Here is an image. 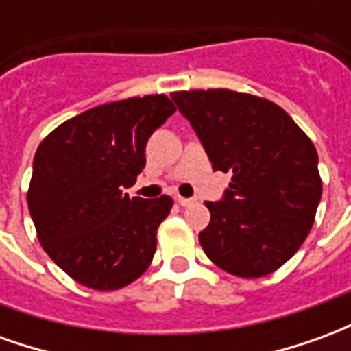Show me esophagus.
I'll use <instances>...</instances> for the list:
<instances>
[{"label":"esophagus","instance_id":"esophagus-1","mask_svg":"<svg viewBox=\"0 0 351 351\" xmlns=\"http://www.w3.org/2000/svg\"><path fill=\"white\" fill-rule=\"evenodd\" d=\"M176 203H178L180 206H190V205H193V199H186V197H180V195H178V197H176Z\"/></svg>","mask_w":351,"mask_h":351}]
</instances>
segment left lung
I'll return each mask as SVG.
<instances>
[{"mask_svg": "<svg viewBox=\"0 0 351 351\" xmlns=\"http://www.w3.org/2000/svg\"><path fill=\"white\" fill-rule=\"evenodd\" d=\"M214 171L231 173L199 243L241 278L271 274L301 248L322 199L317 152L284 108L233 90L175 92Z\"/></svg>", "mask_w": 351, "mask_h": 351, "instance_id": "8db88e82", "label": "left lung"}]
</instances>
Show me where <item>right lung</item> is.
I'll return each mask as SVG.
<instances>
[{"label":"right lung","instance_id":"add662e5","mask_svg":"<svg viewBox=\"0 0 351 351\" xmlns=\"http://www.w3.org/2000/svg\"><path fill=\"white\" fill-rule=\"evenodd\" d=\"M167 95L93 107L43 141L27 208L43 250L82 286L110 291L148 269L173 199L122 193L145 169L154 131L175 112Z\"/></svg>","mask_w":351,"mask_h":351}]
</instances>
